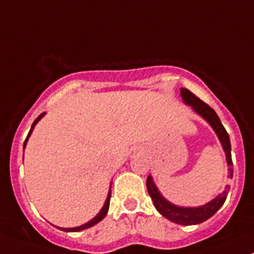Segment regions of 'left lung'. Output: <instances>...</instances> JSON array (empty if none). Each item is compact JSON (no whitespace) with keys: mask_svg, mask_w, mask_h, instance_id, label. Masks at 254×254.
I'll return each instance as SVG.
<instances>
[{"mask_svg":"<svg viewBox=\"0 0 254 254\" xmlns=\"http://www.w3.org/2000/svg\"><path fill=\"white\" fill-rule=\"evenodd\" d=\"M181 94L183 101L187 104L193 107V109L198 113L199 115L204 118L207 123L212 127V129L215 130L216 135L219 136V140L221 141L222 147H224L225 153H226V160L227 165H229V177L232 178L234 176V168H232V157H231V143H230V137L227 134L226 129L224 127V125L221 124V120L217 117V114L215 113L214 109L206 104L205 102L201 101L200 98L195 96L194 93H191L189 89L187 88H181ZM146 187H147V191L150 194L151 199L153 201V205H155L157 211L161 215L166 217V219L171 220L172 222H176L178 225H196L204 222L205 220L211 217L217 210L224 205L225 200L227 198V194H229L230 187H225V190L221 194L216 196L215 199H212L211 201L205 204L203 206L199 207H181L176 206L173 204H171L170 201L166 200L161 193L158 191V189L156 188V186L153 184L152 178L150 176L147 177V181H146Z\"/></svg>","mask_w":254,"mask_h":254,"instance_id":"8db88e82","label":"left lung"}]
</instances>
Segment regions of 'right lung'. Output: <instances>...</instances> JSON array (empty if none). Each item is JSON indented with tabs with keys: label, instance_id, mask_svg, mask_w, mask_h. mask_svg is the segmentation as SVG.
Returning a JSON list of instances; mask_svg holds the SVG:
<instances>
[{
	"label": "right lung",
	"instance_id": "add662e5",
	"mask_svg": "<svg viewBox=\"0 0 254 254\" xmlns=\"http://www.w3.org/2000/svg\"><path fill=\"white\" fill-rule=\"evenodd\" d=\"M43 115H44V113H42V114H40L39 117H38L37 119L34 120V123H33L32 127H30L29 132H28V136H27V139H25L24 145H23V147H25V143H27L28 137H29V135L32 134V131H33V129H34L35 124H37V123L39 122L40 119H42ZM111 195H112V190H111V189H109V193H108V196H107L106 203H104V206L102 207V210H101V211H99V214L97 215L96 217H93V219H92L91 221H88V222H87V224L82 225V226H78V227H72V229H61V227H60V229L63 230V231H66V232H77V231H81V230L88 229V227H92V226H94V225H96V224H98L99 221H102V220L104 219V216H106L107 212H108V209H109V201H111Z\"/></svg>",
	"mask_w": 254,
	"mask_h": 254
}]
</instances>
